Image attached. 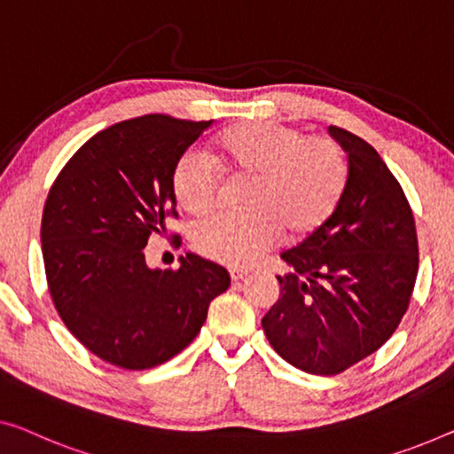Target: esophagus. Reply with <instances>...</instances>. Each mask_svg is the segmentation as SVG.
<instances>
[{
  "label": "esophagus",
  "instance_id": "esophagus-1",
  "mask_svg": "<svg viewBox=\"0 0 454 454\" xmlns=\"http://www.w3.org/2000/svg\"><path fill=\"white\" fill-rule=\"evenodd\" d=\"M247 275H248V270H247V269H236V267L230 269V279H232V281H240V279H245Z\"/></svg>",
  "mask_w": 454,
  "mask_h": 454
}]
</instances>
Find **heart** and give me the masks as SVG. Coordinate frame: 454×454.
Returning <instances> with one entry per match:
<instances>
[{
    "mask_svg": "<svg viewBox=\"0 0 454 454\" xmlns=\"http://www.w3.org/2000/svg\"><path fill=\"white\" fill-rule=\"evenodd\" d=\"M217 168L198 153L175 162L171 187L192 215L218 206L222 175L250 179L245 206L250 214H218L201 222L193 247L207 259L247 267L279 239L300 240L333 218L348 184L342 148L328 137H306L294 126L245 121L212 142Z\"/></svg>",
    "mask_w": 454,
    "mask_h": 454,
    "instance_id": "heart-1",
    "label": "heart"
}]
</instances>
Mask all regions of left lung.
<instances>
[{
    "instance_id": "left-lung-1",
    "label": "left lung",
    "mask_w": 454,
    "mask_h": 454,
    "mask_svg": "<svg viewBox=\"0 0 454 454\" xmlns=\"http://www.w3.org/2000/svg\"><path fill=\"white\" fill-rule=\"evenodd\" d=\"M348 184L333 218L281 253L279 300L262 317L275 353L312 375H338L400 326L418 275V236L402 185L369 142L344 128Z\"/></svg>"
}]
</instances>
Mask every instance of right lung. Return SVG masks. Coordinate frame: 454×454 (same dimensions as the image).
Here are the masks:
<instances>
[{
  "label": "right lung",
  "instance_id": "right-lung-1",
  "mask_svg": "<svg viewBox=\"0 0 454 454\" xmlns=\"http://www.w3.org/2000/svg\"><path fill=\"white\" fill-rule=\"evenodd\" d=\"M209 126L165 114L118 121L87 140L51 187L40 226L49 292L101 361L130 371L168 361L230 287L228 270L198 254L181 256L177 270L145 259L148 239L177 215L175 162Z\"/></svg>",
  "mask_w": 454,
  "mask_h": 454
}]
</instances>
